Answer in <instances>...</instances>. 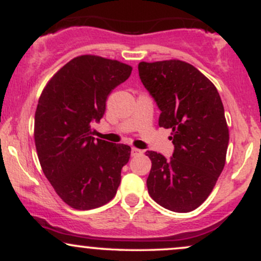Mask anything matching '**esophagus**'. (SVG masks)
Masks as SVG:
<instances>
[{
	"label": "esophagus",
	"mask_w": 261,
	"mask_h": 261,
	"mask_svg": "<svg viewBox=\"0 0 261 261\" xmlns=\"http://www.w3.org/2000/svg\"><path fill=\"white\" fill-rule=\"evenodd\" d=\"M141 153H142V151H141V149L135 148V147L131 148V155H133V157H135V155H137V154H141Z\"/></svg>",
	"instance_id": "esophagus-1"
}]
</instances>
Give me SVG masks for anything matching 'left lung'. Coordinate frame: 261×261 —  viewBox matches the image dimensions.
Here are the masks:
<instances>
[{"instance_id": "obj_1", "label": "left lung", "mask_w": 261, "mask_h": 261, "mask_svg": "<svg viewBox=\"0 0 261 261\" xmlns=\"http://www.w3.org/2000/svg\"><path fill=\"white\" fill-rule=\"evenodd\" d=\"M141 82L172 130L173 155L147 151L152 162L148 194L162 207L190 212L207 199L226 163L229 133L216 87L180 60L140 62Z\"/></svg>"}]
</instances>
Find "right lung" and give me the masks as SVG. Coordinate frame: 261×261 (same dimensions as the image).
Here are the masks:
<instances>
[{
  "mask_svg": "<svg viewBox=\"0 0 261 261\" xmlns=\"http://www.w3.org/2000/svg\"><path fill=\"white\" fill-rule=\"evenodd\" d=\"M133 67L94 55L77 56L53 76L39 98L34 121L38 158L58 195L76 210L115 196L130 146L95 140L92 124L106 113L108 95Z\"/></svg>",
  "mask_w": 261,
  "mask_h": 261,
  "instance_id": "right-lung-1",
  "label": "right lung"
}]
</instances>
